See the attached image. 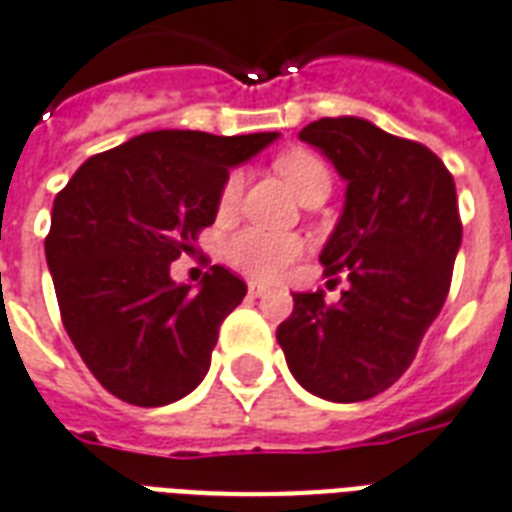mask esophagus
<instances>
[{"label":"esophagus","mask_w":512,"mask_h":512,"mask_svg":"<svg viewBox=\"0 0 512 512\" xmlns=\"http://www.w3.org/2000/svg\"><path fill=\"white\" fill-rule=\"evenodd\" d=\"M246 290H249V295H252V298H260V295L268 293V287L260 285V282H249V285H246Z\"/></svg>","instance_id":"obj_1"}]
</instances>
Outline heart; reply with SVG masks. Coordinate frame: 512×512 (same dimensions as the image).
Returning <instances> with one entry per match:
<instances>
[{"instance_id":"obj_1","label":"heart","mask_w":512,"mask_h":512,"mask_svg":"<svg viewBox=\"0 0 512 512\" xmlns=\"http://www.w3.org/2000/svg\"><path fill=\"white\" fill-rule=\"evenodd\" d=\"M276 170L295 189L298 198H304L314 184L328 181L325 162L314 157L312 151L295 149L279 154ZM241 192H244V173L230 170L222 181V187H219V217H230L236 211ZM301 255H304V238L295 236V233H271V230H260V227H244L225 241L227 263L236 266L238 271H244V274L255 276V279L282 276Z\"/></svg>"}]
</instances>
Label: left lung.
Returning <instances> with one entry per match:
<instances>
[{
  "instance_id": "obj_1",
  "label": "left lung",
  "mask_w": 512,
  "mask_h": 512,
  "mask_svg": "<svg viewBox=\"0 0 512 512\" xmlns=\"http://www.w3.org/2000/svg\"><path fill=\"white\" fill-rule=\"evenodd\" d=\"M301 140L317 146L347 181L339 225L320 252L325 276L347 274L339 304L295 293L276 328L290 372L328 401H363L410 369L437 320L461 246L456 184L445 162L418 140L372 121H312Z\"/></svg>"
}]
</instances>
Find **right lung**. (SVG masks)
I'll return each instance as SVG.
<instances>
[{
  "label": "right lung",
  "mask_w": 512,
  "mask_h": 512,
  "mask_svg": "<svg viewBox=\"0 0 512 512\" xmlns=\"http://www.w3.org/2000/svg\"><path fill=\"white\" fill-rule=\"evenodd\" d=\"M276 138L146 132L89 157L56 195L45 260L64 331L105 391L162 407L206 377L246 285L211 266L195 293L170 279V263L214 225L227 170Z\"/></svg>",
  "instance_id": "right-lung-1"
}]
</instances>
